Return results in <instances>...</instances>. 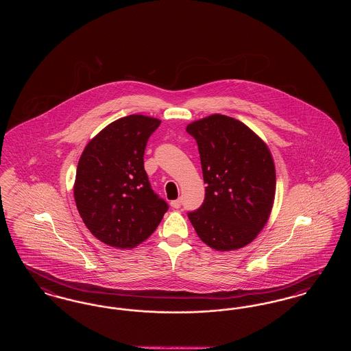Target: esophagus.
Segmentation results:
<instances>
[{
  "instance_id": "obj_1",
  "label": "esophagus",
  "mask_w": 351,
  "mask_h": 351,
  "mask_svg": "<svg viewBox=\"0 0 351 351\" xmlns=\"http://www.w3.org/2000/svg\"><path fill=\"white\" fill-rule=\"evenodd\" d=\"M171 206H172L173 209H179V208L182 206V200L171 201Z\"/></svg>"
}]
</instances>
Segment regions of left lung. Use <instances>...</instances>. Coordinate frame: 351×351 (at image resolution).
<instances>
[{
  "instance_id": "8db88e82",
  "label": "left lung",
  "mask_w": 351,
  "mask_h": 351,
  "mask_svg": "<svg viewBox=\"0 0 351 351\" xmlns=\"http://www.w3.org/2000/svg\"><path fill=\"white\" fill-rule=\"evenodd\" d=\"M199 146L205 200L188 218L201 241L217 251L252 242L272 210L276 173L267 145L243 122L212 114L186 126Z\"/></svg>"
}]
</instances>
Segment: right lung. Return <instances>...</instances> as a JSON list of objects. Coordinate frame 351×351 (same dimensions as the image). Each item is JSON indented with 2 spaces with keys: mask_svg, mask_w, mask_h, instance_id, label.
<instances>
[{
  "mask_svg": "<svg viewBox=\"0 0 351 351\" xmlns=\"http://www.w3.org/2000/svg\"><path fill=\"white\" fill-rule=\"evenodd\" d=\"M160 119L132 114L109 123L85 146L73 196L85 226L101 242L133 249L160 223L168 205L151 189L143 155Z\"/></svg>",
  "mask_w": 351,
  "mask_h": 351,
  "instance_id": "add662e5",
  "label": "right lung"
}]
</instances>
